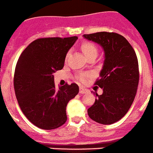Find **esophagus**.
Masks as SVG:
<instances>
[{
	"label": "esophagus",
	"mask_w": 153,
	"mask_h": 153,
	"mask_svg": "<svg viewBox=\"0 0 153 153\" xmlns=\"http://www.w3.org/2000/svg\"><path fill=\"white\" fill-rule=\"evenodd\" d=\"M89 92V90L86 89V88H83V87H80L79 88V93L81 94H87V93Z\"/></svg>",
	"instance_id": "obj_1"
}]
</instances>
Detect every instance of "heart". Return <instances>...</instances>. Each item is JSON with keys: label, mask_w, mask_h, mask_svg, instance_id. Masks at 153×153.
Segmentation results:
<instances>
[{"label": "heart", "mask_w": 153, "mask_h": 153, "mask_svg": "<svg viewBox=\"0 0 153 153\" xmlns=\"http://www.w3.org/2000/svg\"><path fill=\"white\" fill-rule=\"evenodd\" d=\"M81 49L83 53H84V55L86 56V57H88L91 55H97V48L96 45L94 44H93L91 42H84L82 44ZM70 53H68L66 55V58L69 56ZM86 78V75H81L79 76V79H81L82 81H84Z\"/></svg>", "instance_id": "1"}]
</instances>
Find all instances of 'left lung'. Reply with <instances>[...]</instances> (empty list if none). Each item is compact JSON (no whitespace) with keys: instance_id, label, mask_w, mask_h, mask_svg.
<instances>
[{"instance_id":"1","label":"left lung","mask_w":153,"mask_h":153,"mask_svg":"<svg viewBox=\"0 0 153 153\" xmlns=\"http://www.w3.org/2000/svg\"><path fill=\"white\" fill-rule=\"evenodd\" d=\"M83 38L102 47L104 61L95 83L103 94H94V104L87 110L91 119L102 125L119 121L131 107L139 85V63L135 52L125 37L114 32H97Z\"/></svg>"}]
</instances>
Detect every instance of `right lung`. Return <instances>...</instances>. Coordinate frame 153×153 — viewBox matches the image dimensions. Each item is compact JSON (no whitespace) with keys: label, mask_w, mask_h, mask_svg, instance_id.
I'll list each match as a JSON object with an SVG mask.
<instances>
[{"label":"right lung","mask_w":153,"mask_h":153,"mask_svg":"<svg viewBox=\"0 0 153 153\" xmlns=\"http://www.w3.org/2000/svg\"><path fill=\"white\" fill-rule=\"evenodd\" d=\"M77 39H38L18 59L14 76L15 95L22 112L38 128H57L67 120L66 105L77 95L79 87L72 83L56 90L53 74L63 68L68 51Z\"/></svg>","instance_id":"add662e5"}]
</instances>
